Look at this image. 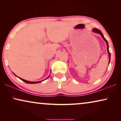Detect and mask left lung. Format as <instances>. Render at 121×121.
I'll return each instance as SVG.
<instances>
[{"instance_id":"left-lung-1","label":"left lung","mask_w":121,"mask_h":121,"mask_svg":"<svg viewBox=\"0 0 121 121\" xmlns=\"http://www.w3.org/2000/svg\"><path fill=\"white\" fill-rule=\"evenodd\" d=\"M92 31L94 32L95 33H97V34H100L101 36L102 37V39H103L104 40H105V41L106 42V44H107V52H108V56H109V63H110V58H111V54H110V52H109V49H108V42H107V41L105 39V37H104V35L103 34H102L101 31L100 30L97 29H96V28H94V29H92ZM108 63V64H109Z\"/></svg>"}]
</instances>
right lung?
<instances>
[{
  "instance_id": "obj_1",
  "label": "right lung",
  "mask_w": 121,
  "mask_h": 121,
  "mask_svg": "<svg viewBox=\"0 0 121 121\" xmlns=\"http://www.w3.org/2000/svg\"><path fill=\"white\" fill-rule=\"evenodd\" d=\"M14 74V75H15V76H16L15 74ZM16 77H17V76H16ZM49 77V76H48V77L46 79H44V80H46V79H47V78H48ZM18 78H19L20 79H21V80H22L23 82H26V83H27V84H37V83H39V82H42V81H43V80H42V81H39V82H30V81H27V80H24V79L21 78H19V77H18Z\"/></svg>"
}]
</instances>
